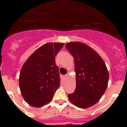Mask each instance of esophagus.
Here are the masks:
<instances>
[{
  "label": "esophagus",
  "instance_id": "34e87169",
  "mask_svg": "<svg viewBox=\"0 0 127 127\" xmlns=\"http://www.w3.org/2000/svg\"><path fill=\"white\" fill-rule=\"evenodd\" d=\"M68 77H69V74H66V75H65V76H64V77H65V79H67Z\"/></svg>",
  "mask_w": 127,
  "mask_h": 127
}]
</instances>
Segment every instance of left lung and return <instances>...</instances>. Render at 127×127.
Returning a JSON list of instances; mask_svg holds the SVG:
<instances>
[{
  "instance_id": "8db88e82",
  "label": "left lung",
  "mask_w": 127,
  "mask_h": 127,
  "mask_svg": "<svg viewBox=\"0 0 127 127\" xmlns=\"http://www.w3.org/2000/svg\"><path fill=\"white\" fill-rule=\"evenodd\" d=\"M65 47L74 57L76 75V90L68 97L77 107L88 108L99 101L107 88V67L100 56L85 43L70 42Z\"/></svg>"
}]
</instances>
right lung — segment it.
Instances as JSON below:
<instances>
[{
	"instance_id": "add662e5",
	"label": "right lung",
	"mask_w": 127,
	"mask_h": 127,
	"mask_svg": "<svg viewBox=\"0 0 127 127\" xmlns=\"http://www.w3.org/2000/svg\"><path fill=\"white\" fill-rule=\"evenodd\" d=\"M64 44L48 42L30 56L20 70L19 85L23 98L35 107L45 105L52 100L60 85L55 56Z\"/></svg>"
}]
</instances>
